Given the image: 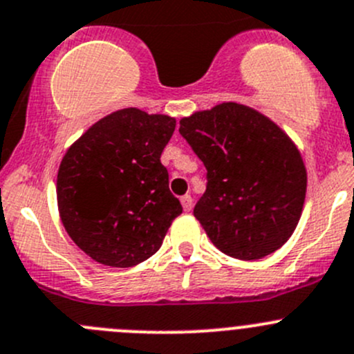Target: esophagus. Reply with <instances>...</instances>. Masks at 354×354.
<instances>
[{
  "label": "esophagus",
  "instance_id": "34e87169",
  "mask_svg": "<svg viewBox=\"0 0 354 354\" xmlns=\"http://www.w3.org/2000/svg\"><path fill=\"white\" fill-rule=\"evenodd\" d=\"M181 205H183L185 211H192V207H194V198L190 197V195H183L181 197Z\"/></svg>",
  "mask_w": 354,
  "mask_h": 354
}]
</instances>
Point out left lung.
<instances>
[{"label": "left lung", "instance_id": "left-lung-1", "mask_svg": "<svg viewBox=\"0 0 354 354\" xmlns=\"http://www.w3.org/2000/svg\"><path fill=\"white\" fill-rule=\"evenodd\" d=\"M207 169L194 216L226 256L261 259L289 240L306 197V167L292 140L266 115L225 102L180 121Z\"/></svg>", "mask_w": 354, "mask_h": 354}]
</instances>
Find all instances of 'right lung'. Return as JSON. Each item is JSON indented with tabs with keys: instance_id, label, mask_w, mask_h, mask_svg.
I'll return each instance as SVG.
<instances>
[{
	"instance_id": "obj_1",
	"label": "right lung",
	"mask_w": 354,
	"mask_h": 354,
	"mask_svg": "<svg viewBox=\"0 0 354 354\" xmlns=\"http://www.w3.org/2000/svg\"><path fill=\"white\" fill-rule=\"evenodd\" d=\"M176 119L129 107L95 122L62 159L60 219L97 263L129 268L159 250L180 201L169 192L160 153Z\"/></svg>"
}]
</instances>
